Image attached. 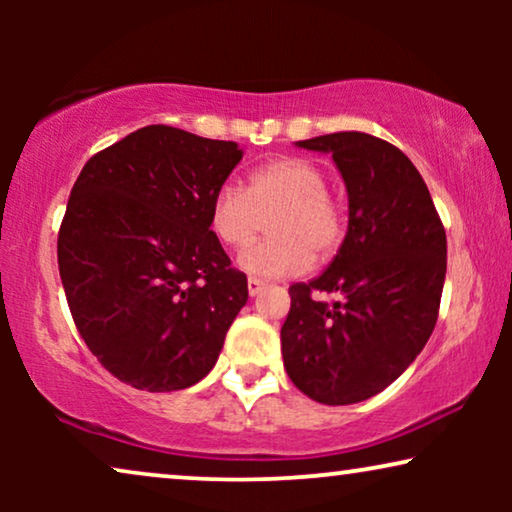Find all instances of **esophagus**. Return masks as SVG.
I'll return each instance as SVG.
<instances>
[{
  "mask_svg": "<svg viewBox=\"0 0 512 512\" xmlns=\"http://www.w3.org/2000/svg\"><path fill=\"white\" fill-rule=\"evenodd\" d=\"M247 289H249V296H258V293L265 289V282H263V279H258V277H249L247 279Z\"/></svg>",
  "mask_w": 512,
  "mask_h": 512,
  "instance_id": "1",
  "label": "esophagus"
}]
</instances>
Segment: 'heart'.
Listing matches in <instances>:
<instances>
[{"label":"heart","instance_id":"obj_1","mask_svg":"<svg viewBox=\"0 0 512 512\" xmlns=\"http://www.w3.org/2000/svg\"><path fill=\"white\" fill-rule=\"evenodd\" d=\"M272 213L268 241L244 249L237 263L254 277L300 275L312 254L324 261L340 249L347 230V209L331 188L326 172L300 156L272 158L254 167L244 186L223 184L209 205V230L221 244L242 249Z\"/></svg>","mask_w":512,"mask_h":512}]
</instances>
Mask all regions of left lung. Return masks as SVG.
<instances>
[{
	"instance_id": "obj_1",
	"label": "left lung",
	"mask_w": 512,
	"mask_h": 512,
	"mask_svg": "<svg viewBox=\"0 0 512 512\" xmlns=\"http://www.w3.org/2000/svg\"><path fill=\"white\" fill-rule=\"evenodd\" d=\"M333 153L349 195V228L331 265L289 286L282 356L291 382L324 405L366 401L422 352L438 321L447 237L422 174L366 132L298 142ZM321 292L338 295L326 304Z\"/></svg>"
}]
</instances>
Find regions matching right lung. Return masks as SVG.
Segmentation results:
<instances>
[{
    "instance_id": "add662e5",
    "label": "right lung",
    "mask_w": 512,
    "mask_h": 512,
    "mask_svg": "<svg viewBox=\"0 0 512 512\" xmlns=\"http://www.w3.org/2000/svg\"><path fill=\"white\" fill-rule=\"evenodd\" d=\"M242 160L235 142L146 125L83 165L58 233L69 312L97 361L142 391L214 368L247 303V275L209 230V205Z\"/></svg>"
}]
</instances>
